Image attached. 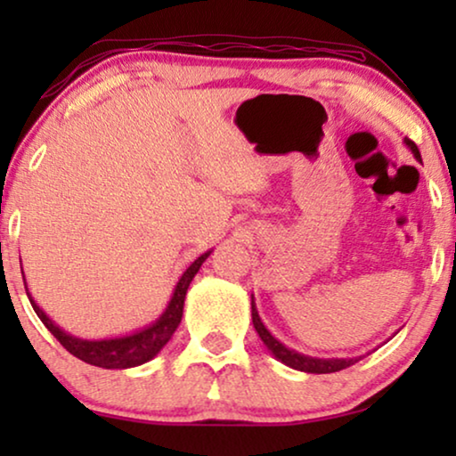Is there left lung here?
I'll list each match as a JSON object with an SVG mask.
<instances>
[{
  "instance_id": "left-lung-1",
  "label": "left lung",
  "mask_w": 456,
  "mask_h": 456,
  "mask_svg": "<svg viewBox=\"0 0 456 456\" xmlns=\"http://www.w3.org/2000/svg\"><path fill=\"white\" fill-rule=\"evenodd\" d=\"M404 145L411 149V153L415 155L417 161H421V153L417 145L411 139H404ZM251 317H253V326L257 330L259 338L264 340V345L267 346V351H270L273 357H276L280 363L292 367V370H298V371H307V373H334V371H340V370H346V367H351L357 363L361 357H353V359H320V357H309V354H303V353H297L295 348H289L286 345H282L278 338H273L270 330L264 326V322H261L259 317V311H257V305H255V298L251 295Z\"/></svg>"
}]
</instances>
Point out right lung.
I'll return each mask as SVG.
<instances>
[{
  "label": "right lung",
  "mask_w": 456,
  "mask_h": 456,
  "mask_svg": "<svg viewBox=\"0 0 456 456\" xmlns=\"http://www.w3.org/2000/svg\"><path fill=\"white\" fill-rule=\"evenodd\" d=\"M209 255L211 251L203 253L201 257H197L189 267H186V272L180 276L176 286H174L170 303H167L164 314H161L158 320L149 323L145 328L136 330L133 334L118 336V338H102V340L77 338V336L64 332L58 323L49 320L45 311H43L39 305L35 303V298L30 297L28 289H27V295H28L30 305H33L35 314L39 315V320L45 323V328L60 340V345L64 346L68 353L74 354V357H78L80 361H85V363L103 367V370H128V367H136V365L147 363V361H151L155 354H158L161 348L170 342L172 334L176 332L178 323L183 320L186 290H189L192 278H195L199 267L203 265V261L208 259ZM24 286H27V282H24Z\"/></svg>",
  "instance_id": "add662e5"
}]
</instances>
